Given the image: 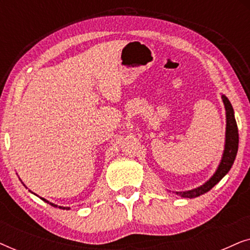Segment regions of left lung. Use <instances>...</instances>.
Segmentation results:
<instances>
[{
    "label": "left lung",
    "mask_w": 250,
    "mask_h": 250,
    "mask_svg": "<svg viewBox=\"0 0 250 250\" xmlns=\"http://www.w3.org/2000/svg\"><path fill=\"white\" fill-rule=\"evenodd\" d=\"M222 100L224 102L225 110H227V140H225V150L223 153V158L218 166L216 173L214 174L213 177L209 181H207L204 186H201L197 189L186 191V192H176L180 196L184 198H196L199 197L201 194L206 193L209 191L215 184H217L220 181L223 179L225 174L230 170L232 164H233L235 156L238 152V145H239V133H238V126L237 122L234 118L233 108L228 100L227 97L222 95Z\"/></svg>",
    "instance_id": "left-lung-1"
}]
</instances>
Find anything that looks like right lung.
Instances as JSON below:
<instances>
[{"label":"right lung","instance_id":"1","mask_svg":"<svg viewBox=\"0 0 250 250\" xmlns=\"http://www.w3.org/2000/svg\"><path fill=\"white\" fill-rule=\"evenodd\" d=\"M42 199H43V198H42ZM44 201H45V203H49V201H46L45 199H43ZM50 205H51V206H53V207H58L57 206V205H54V204H51V203H49ZM59 208H61V209H68V207H61V206H59Z\"/></svg>","mask_w":250,"mask_h":250}]
</instances>
